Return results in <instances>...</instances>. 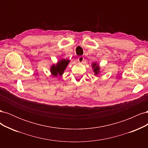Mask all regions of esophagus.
Here are the masks:
<instances>
[{
  "label": "esophagus",
  "mask_w": 148,
  "mask_h": 148,
  "mask_svg": "<svg viewBox=\"0 0 148 148\" xmlns=\"http://www.w3.org/2000/svg\"><path fill=\"white\" fill-rule=\"evenodd\" d=\"M78 61L79 62V63H82V62L84 61V57L83 56H79L78 58Z\"/></svg>",
  "instance_id": "obj_1"
}]
</instances>
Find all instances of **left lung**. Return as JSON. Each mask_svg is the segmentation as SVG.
<instances>
[{
  "label": "left lung",
  "mask_w": 148,
  "mask_h": 148,
  "mask_svg": "<svg viewBox=\"0 0 148 148\" xmlns=\"http://www.w3.org/2000/svg\"><path fill=\"white\" fill-rule=\"evenodd\" d=\"M92 67L93 69V71L94 72H95V75H97L99 74V73L100 72V67L99 65H97L95 62V63H93L92 64Z\"/></svg>",
  "instance_id": "left-lung-1"
}]
</instances>
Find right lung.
Listing matches in <instances>:
<instances>
[{"label": "right lung", "mask_w": 148, "mask_h": 148, "mask_svg": "<svg viewBox=\"0 0 148 148\" xmlns=\"http://www.w3.org/2000/svg\"><path fill=\"white\" fill-rule=\"evenodd\" d=\"M70 61L67 59H61L59 61H58L57 63L54 65L53 64L51 66V72L52 75L54 77H57L58 75L62 76L63 75L66 67L69 64Z\"/></svg>", "instance_id": "1"}]
</instances>
